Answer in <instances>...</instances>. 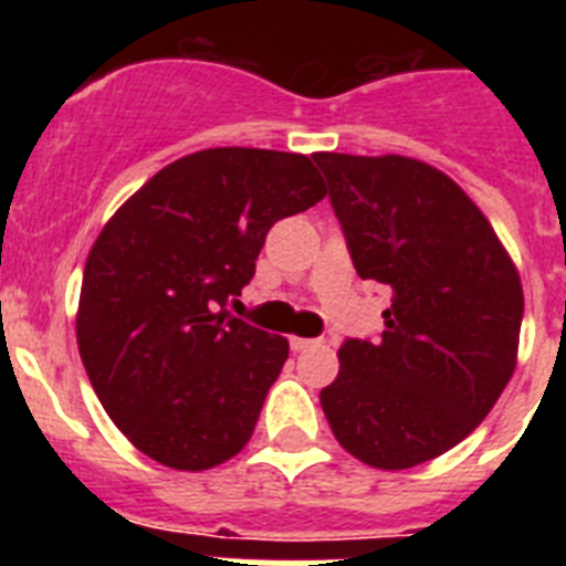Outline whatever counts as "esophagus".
<instances>
[{"label": "esophagus", "instance_id": "34e87169", "mask_svg": "<svg viewBox=\"0 0 566 566\" xmlns=\"http://www.w3.org/2000/svg\"><path fill=\"white\" fill-rule=\"evenodd\" d=\"M319 339H306V337H292V352H308V348H317Z\"/></svg>", "mask_w": 566, "mask_h": 566}]
</instances>
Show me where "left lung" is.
Here are the masks:
<instances>
[{
  "instance_id": "obj_1",
  "label": "left lung",
  "mask_w": 566,
  "mask_h": 566,
  "mask_svg": "<svg viewBox=\"0 0 566 566\" xmlns=\"http://www.w3.org/2000/svg\"><path fill=\"white\" fill-rule=\"evenodd\" d=\"M354 269L391 289L379 339H345L319 391L334 437L379 470L462 442L516 371L524 292L464 189L405 155L317 153Z\"/></svg>"
}]
</instances>
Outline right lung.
<instances>
[{
	"label": "right lung",
	"instance_id": "right-lung-1",
	"mask_svg": "<svg viewBox=\"0 0 566 566\" xmlns=\"http://www.w3.org/2000/svg\"><path fill=\"white\" fill-rule=\"evenodd\" d=\"M326 198L312 158L252 147L184 155L104 223L84 263L78 354L115 428L175 470L252 439L289 339L227 312L269 229Z\"/></svg>",
	"mask_w": 566,
	"mask_h": 566
}]
</instances>
